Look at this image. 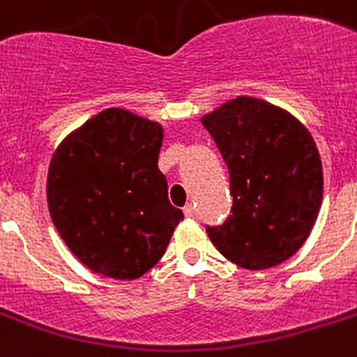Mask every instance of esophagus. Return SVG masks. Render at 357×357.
<instances>
[{"label":"esophagus","mask_w":357,"mask_h":357,"mask_svg":"<svg viewBox=\"0 0 357 357\" xmlns=\"http://www.w3.org/2000/svg\"><path fill=\"white\" fill-rule=\"evenodd\" d=\"M183 213H185V217H195L197 209H195V206H192V204H187V206L183 208Z\"/></svg>","instance_id":"obj_1"}]
</instances>
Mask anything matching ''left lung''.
I'll use <instances>...</instances> for the list:
<instances>
[{"instance_id": "left-lung-1", "label": "left lung", "mask_w": 357, "mask_h": 357, "mask_svg": "<svg viewBox=\"0 0 357 357\" xmlns=\"http://www.w3.org/2000/svg\"><path fill=\"white\" fill-rule=\"evenodd\" d=\"M230 174L232 211L208 227L217 251L245 269L284 262L309 238L322 206V160L292 114L236 97L202 118Z\"/></svg>"}]
</instances>
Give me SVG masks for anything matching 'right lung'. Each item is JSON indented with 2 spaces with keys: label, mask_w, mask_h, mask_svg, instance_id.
Masks as SVG:
<instances>
[{
  "label": "right lung",
  "mask_w": 357,
  "mask_h": 357,
  "mask_svg": "<svg viewBox=\"0 0 357 357\" xmlns=\"http://www.w3.org/2000/svg\"><path fill=\"white\" fill-rule=\"evenodd\" d=\"M162 127L106 108L54 151L46 198L54 227L86 268L138 279L167 251L183 211L168 200L157 167Z\"/></svg>",
  "instance_id": "obj_1"
}]
</instances>
